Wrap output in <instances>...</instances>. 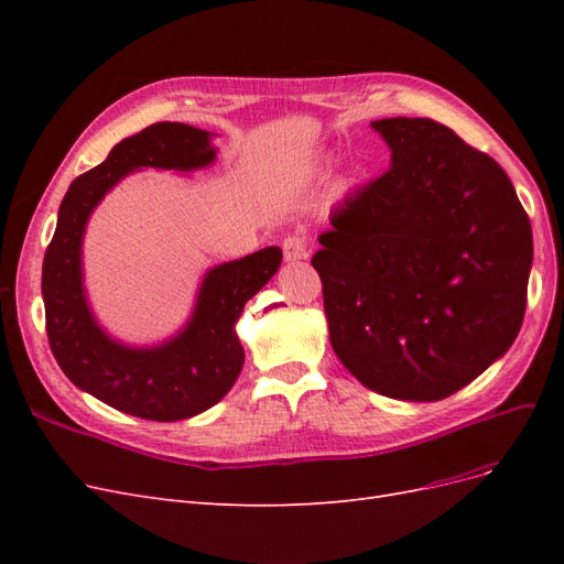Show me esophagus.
<instances>
[{"instance_id":"esophagus-1","label":"esophagus","mask_w":564,"mask_h":564,"mask_svg":"<svg viewBox=\"0 0 564 564\" xmlns=\"http://www.w3.org/2000/svg\"><path fill=\"white\" fill-rule=\"evenodd\" d=\"M282 251H284V261L308 259V240H305V237H301V235H289V237H284Z\"/></svg>"}]
</instances>
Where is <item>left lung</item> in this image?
I'll return each mask as SVG.
<instances>
[{
    "label": "left lung",
    "mask_w": 564,
    "mask_h": 564,
    "mask_svg": "<svg viewBox=\"0 0 564 564\" xmlns=\"http://www.w3.org/2000/svg\"><path fill=\"white\" fill-rule=\"evenodd\" d=\"M371 129L388 172L346 197L313 256L329 340L369 390L435 402L513 346L532 226L503 169L445 124L388 117Z\"/></svg>",
    "instance_id": "obj_1"
}]
</instances>
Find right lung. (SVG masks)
<instances>
[{
  "label": "right lung",
  "mask_w": 564,
  "mask_h": 564,
  "mask_svg": "<svg viewBox=\"0 0 564 564\" xmlns=\"http://www.w3.org/2000/svg\"><path fill=\"white\" fill-rule=\"evenodd\" d=\"M209 131L158 122L119 141L106 162L67 187L42 265L48 346L79 390L148 421L191 419L224 400L245 365L235 324L282 263L280 247L204 272L183 329L155 346H129L100 327L84 289L82 245L94 209L141 169L191 174L216 162Z\"/></svg>",
  "instance_id": "1"
}]
</instances>
